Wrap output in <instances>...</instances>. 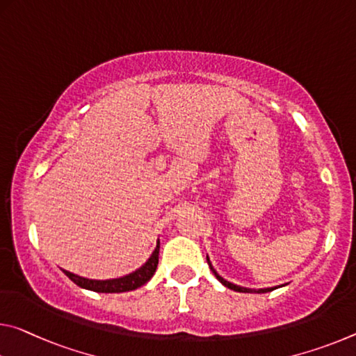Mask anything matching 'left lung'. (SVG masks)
Instances as JSON below:
<instances>
[{"label":"left lung","mask_w":356,"mask_h":356,"mask_svg":"<svg viewBox=\"0 0 356 356\" xmlns=\"http://www.w3.org/2000/svg\"><path fill=\"white\" fill-rule=\"evenodd\" d=\"M207 264H209V268H211V270L213 273V275H216V277L222 282V284L225 285V286H228L229 290H234V291H239V293H266V291H270V290H274V289H259V290H255V289H245V286H239V285H234V284H231V282H228V280H225L222 275H218V273L216 269H213V266H212V263H211V259H209V257H207Z\"/></svg>","instance_id":"left-lung-1"}]
</instances>
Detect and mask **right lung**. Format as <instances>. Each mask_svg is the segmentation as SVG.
I'll return each mask as SVG.
<instances>
[{
	"label": "right lung",
	"instance_id": "obj_1",
	"mask_svg": "<svg viewBox=\"0 0 356 356\" xmlns=\"http://www.w3.org/2000/svg\"><path fill=\"white\" fill-rule=\"evenodd\" d=\"M158 253H160V241L156 242V247L154 253H152L150 258L145 261L143 266L134 270L131 274L123 275V277L118 279H107V280H97V279H87L81 277V275L72 274L70 270H65L63 273L70 277L76 285L81 286V289L98 291V293H123V291H131L136 290L139 286L154 277L156 266H158Z\"/></svg>",
	"mask_w": 356,
	"mask_h": 356
}]
</instances>
